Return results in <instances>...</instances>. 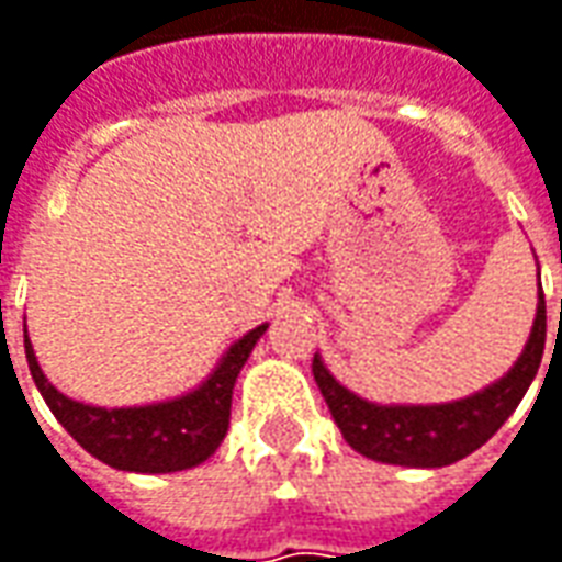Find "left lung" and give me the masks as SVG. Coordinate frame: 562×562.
Masks as SVG:
<instances>
[{"label":"left lung","mask_w":562,"mask_h":562,"mask_svg":"<svg viewBox=\"0 0 562 562\" xmlns=\"http://www.w3.org/2000/svg\"><path fill=\"white\" fill-rule=\"evenodd\" d=\"M544 337H548V313H544V293H538V315L519 362L482 394H472L457 403H441V406L369 403L350 394L344 384H337L318 357L313 359V375L340 435L357 453L378 463L438 469L479 450L513 416V409L529 391L531 378L538 375V366L544 357Z\"/></svg>","instance_id":"1"}]
</instances>
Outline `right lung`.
Listing matches in <instances>:
<instances>
[{
    "instance_id": "obj_1",
    "label": "right lung",
    "mask_w": 562,
    "mask_h": 562,
    "mask_svg": "<svg viewBox=\"0 0 562 562\" xmlns=\"http://www.w3.org/2000/svg\"><path fill=\"white\" fill-rule=\"evenodd\" d=\"M262 331L266 325L240 337L218 362V369L193 394L131 409H102L65 397L43 375L27 335L24 350L43 400L87 453L124 472H181L209 460L218 450V443L225 441L234 381Z\"/></svg>"
}]
</instances>
